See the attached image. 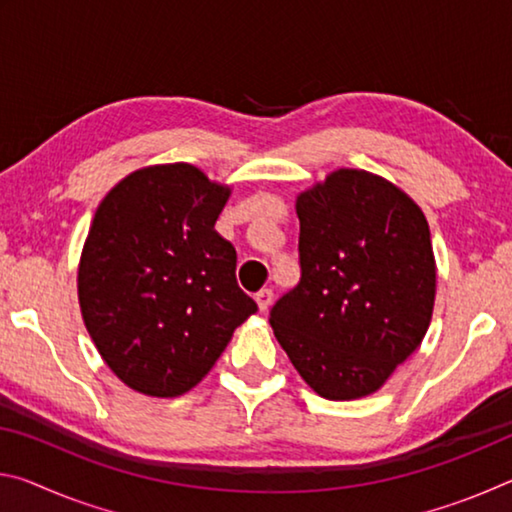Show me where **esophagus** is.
I'll return each instance as SVG.
<instances>
[{"label": "esophagus", "mask_w": 512, "mask_h": 512, "mask_svg": "<svg viewBox=\"0 0 512 512\" xmlns=\"http://www.w3.org/2000/svg\"><path fill=\"white\" fill-rule=\"evenodd\" d=\"M255 302H257L259 311H266L268 307H271V302H273V291L271 289H262L259 293H255Z\"/></svg>", "instance_id": "esophagus-1"}]
</instances>
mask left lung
<instances>
[{"label":"left lung","mask_w":512,"mask_h":512,"mask_svg":"<svg viewBox=\"0 0 512 512\" xmlns=\"http://www.w3.org/2000/svg\"><path fill=\"white\" fill-rule=\"evenodd\" d=\"M300 282L268 323L325 400H359L418 350L436 300V259L418 203L391 180L336 169L296 198Z\"/></svg>","instance_id":"8db88e82"}]
</instances>
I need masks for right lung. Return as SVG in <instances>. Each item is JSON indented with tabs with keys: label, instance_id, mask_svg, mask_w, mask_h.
Here are the masks:
<instances>
[{
	"label": "right lung",
	"instance_id": "obj_1",
	"mask_svg": "<svg viewBox=\"0 0 512 512\" xmlns=\"http://www.w3.org/2000/svg\"><path fill=\"white\" fill-rule=\"evenodd\" d=\"M232 189L187 162L128 173L99 203L79 262V305L101 359L128 388L178 397L257 311L237 253L214 230Z\"/></svg>",
	"mask_w": 512,
	"mask_h": 512
}]
</instances>
